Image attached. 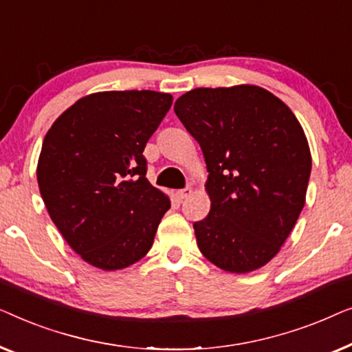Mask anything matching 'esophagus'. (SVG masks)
I'll return each mask as SVG.
<instances>
[{"label":"esophagus","mask_w":352,"mask_h":352,"mask_svg":"<svg viewBox=\"0 0 352 352\" xmlns=\"http://www.w3.org/2000/svg\"><path fill=\"white\" fill-rule=\"evenodd\" d=\"M192 195V190L190 186H186V188H183V190H178L177 191V196H178V199H186V197H190Z\"/></svg>","instance_id":"obj_1"}]
</instances>
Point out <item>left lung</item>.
<instances>
[{
    "label": "left lung",
    "instance_id": "1",
    "mask_svg": "<svg viewBox=\"0 0 352 352\" xmlns=\"http://www.w3.org/2000/svg\"><path fill=\"white\" fill-rule=\"evenodd\" d=\"M175 115L199 143L210 212L196 242L210 263L244 274L274 258L305 206L311 151L305 131L263 87H199L175 102Z\"/></svg>",
    "mask_w": 352,
    "mask_h": 352
}]
</instances>
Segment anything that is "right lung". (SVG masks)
I'll use <instances>...</instances> for the list:
<instances>
[{
  "mask_svg": "<svg viewBox=\"0 0 352 352\" xmlns=\"http://www.w3.org/2000/svg\"><path fill=\"white\" fill-rule=\"evenodd\" d=\"M172 105L155 91H108L79 98L44 137L38 186L54 225L89 265L127 268L151 249L170 209L146 180V142Z\"/></svg>",
  "mask_w": 352,
  "mask_h": 352,
  "instance_id": "obj_1",
  "label": "right lung"
}]
</instances>
